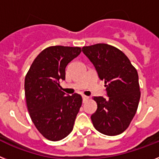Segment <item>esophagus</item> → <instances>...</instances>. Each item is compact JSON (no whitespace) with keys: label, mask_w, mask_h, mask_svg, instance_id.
Wrapping results in <instances>:
<instances>
[{"label":"esophagus","mask_w":159,"mask_h":159,"mask_svg":"<svg viewBox=\"0 0 159 159\" xmlns=\"http://www.w3.org/2000/svg\"><path fill=\"white\" fill-rule=\"evenodd\" d=\"M82 99H83V102H85V101H86V100H88L89 99V97H88V96H86V95H82Z\"/></svg>","instance_id":"obj_1"}]
</instances>
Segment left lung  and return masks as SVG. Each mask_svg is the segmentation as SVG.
Instances as JSON below:
<instances>
[{
    "label": "left lung",
    "mask_w": 159,
    "mask_h": 159,
    "mask_svg": "<svg viewBox=\"0 0 159 159\" xmlns=\"http://www.w3.org/2000/svg\"><path fill=\"white\" fill-rule=\"evenodd\" d=\"M104 81L108 98L94 97L97 110L91 116L94 127L107 136L125 132L137 112L141 91L137 69L117 48L97 43L82 48Z\"/></svg>",
    "instance_id": "obj_1"
}]
</instances>
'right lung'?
<instances>
[{
  "instance_id": "add662e5",
  "label": "right lung",
  "mask_w": 159,
  "mask_h": 159,
  "mask_svg": "<svg viewBox=\"0 0 159 159\" xmlns=\"http://www.w3.org/2000/svg\"><path fill=\"white\" fill-rule=\"evenodd\" d=\"M81 52L79 47H48L34 60L25 77L30 119L49 141H60L71 133L82 106L80 94L66 96L60 89V80L65 79V68Z\"/></svg>"
}]
</instances>
